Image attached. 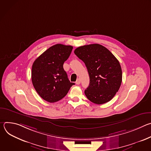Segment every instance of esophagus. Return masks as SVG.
<instances>
[{"mask_svg": "<svg viewBox=\"0 0 151 151\" xmlns=\"http://www.w3.org/2000/svg\"><path fill=\"white\" fill-rule=\"evenodd\" d=\"M76 84H77V85H79L80 84V83H81V79H79V78H78L77 80H76Z\"/></svg>", "mask_w": 151, "mask_h": 151, "instance_id": "1", "label": "esophagus"}]
</instances>
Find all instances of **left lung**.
Listing matches in <instances>:
<instances>
[{
	"label": "left lung",
	"mask_w": 151,
	"mask_h": 151,
	"mask_svg": "<svg viewBox=\"0 0 151 151\" xmlns=\"http://www.w3.org/2000/svg\"><path fill=\"white\" fill-rule=\"evenodd\" d=\"M83 61L90 76L85 94L91 102L101 104L109 101L118 91L122 82L119 62L104 47L95 44L79 47L74 51Z\"/></svg>",
	"instance_id": "left-lung-1"
}]
</instances>
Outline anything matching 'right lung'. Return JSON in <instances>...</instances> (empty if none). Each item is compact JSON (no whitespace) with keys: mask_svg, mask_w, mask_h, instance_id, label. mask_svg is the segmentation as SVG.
Masks as SVG:
<instances>
[{"mask_svg":"<svg viewBox=\"0 0 151 151\" xmlns=\"http://www.w3.org/2000/svg\"><path fill=\"white\" fill-rule=\"evenodd\" d=\"M73 47L56 44L49 48L34 61L32 81L38 94L44 100L54 103L68 94L75 83L70 82L63 69Z\"/></svg>","mask_w":151,"mask_h":151,"instance_id":"right-lung-1","label":"right lung"}]
</instances>
